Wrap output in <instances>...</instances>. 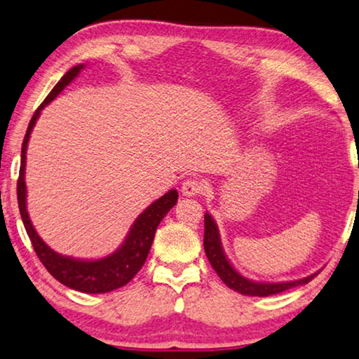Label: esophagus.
<instances>
[{
    "label": "esophagus",
    "instance_id": "34e87169",
    "mask_svg": "<svg viewBox=\"0 0 359 359\" xmlns=\"http://www.w3.org/2000/svg\"><path fill=\"white\" fill-rule=\"evenodd\" d=\"M205 191V184L200 179H187L182 184V194L185 196H195L201 195Z\"/></svg>",
    "mask_w": 359,
    "mask_h": 359
}]
</instances>
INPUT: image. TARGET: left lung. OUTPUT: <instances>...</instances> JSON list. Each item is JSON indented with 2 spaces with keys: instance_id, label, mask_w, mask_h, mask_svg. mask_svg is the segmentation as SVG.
I'll return each mask as SVG.
<instances>
[{
  "instance_id": "1",
  "label": "left lung",
  "mask_w": 359,
  "mask_h": 359,
  "mask_svg": "<svg viewBox=\"0 0 359 359\" xmlns=\"http://www.w3.org/2000/svg\"><path fill=\"white\" fill-rule=\"evenodd\" d=\"M203 245H205V251L208 259L212 266V269L217 272V276L221 277V280L226 283L229 288L242 293V295L248 297H269L276 295V293L285 292L292 287L304 285L309 280H313L316 274H311L304 279L292 280V282H282V283H259V282H251L247 277L240 276L237 271L233 269L232 264L229 263L226 255H224L221 247V238H219V231L216 222L212 221L210 214H205V238H203Z\"/></svg>"
}]
</instances>
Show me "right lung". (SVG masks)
<instances>
[{"label": "right lung", "mask_w": 359, "mask_h": 359, "mask_svg": "<svg viewBox=\"0 0 359 359\" xmlns=\"http://www.w3.org/2000/svg\"><path fill=\"white\" fill-rule=\"evenodd\" d=\"M83 66L72 67L71 71L64 74V77L55 85V88L51 90L50 95L46 96L45 101L39 106V109L35 111V114L32 116L30 124L27 127L24 142H22V154H20V169H19V179H18V203H19V211L20 217H22L24 227L29 235L32 247H34L36 256H39L41 264L46 267V271L55 277L56 280H60L62 285L69 288H74L77 292L83 293H106L112 292L116 288L124 287L126 283L130 282L138 271L142 269V266L145 264L147 256L151 248L154 232L159 226V222L163 221V217L168 214V211L177 203V190H169L168 194L163 195L159 200L151 203L140 216L137 217V221L133 222V226L128 232L126 242L122 243V247L114 251V253L106 256L103 259H95V261H82V259H74L69 256L57 255L56 251H53L48 245L43 242L39 237V233L32 226L29 214H27L25 206V153H27V143H29L30 132L34 128L36 119H39L40 111L45 106L56 98L57 95L62 92V88L72 82L74 79L79 76L80 69Z\"/></svg>", "instance_id": "add662e5"}]
</instances>
